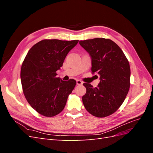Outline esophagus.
Listing matches in <instances>:
<instances>
[{"label":"esophagus","mask_w":153,"mask_h":153,"mask_svg":"<svg viewBox=\"0 0 153 153\" xmlns=\"http://www.w3.org/2000/svg\"><path fill=\"white\" fill-rule=\"evenodd\" d=\"M82 84H83V82L81 80H76V84L77 85H82Z\"/></svg>","instance_id":"34e87169"}]
</instances>
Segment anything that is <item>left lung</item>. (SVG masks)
I'll return each mask as SVG.
<instances>
[{"mask_svg": "<svg viewBox=\"0 0 153 153\" xmlns=\"http://www.w3.org/2000/svg\"><path fill=\"white\" fill-rule=\"evenodd\" d=\"M79 43L91 57L92 73H98L100 82L96 87L84 83L82 96L85 109L97 117L114 114L121 106L130 86V67L123 50L113 41L94 38Z\"/></svg>", "mask_w": 153, "mask_h": 153, "instance_id": "obj_1", "label": "left lung"}]
</instances>
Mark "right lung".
I'll list each match as a JSON object with an SVG mask.
<instances>
[{"mask_svg":"<svg viewBox=\"0 0 153 153\" xmlns=\"http://www.w3.org/2000/svg\"><path fill=\"white\" fill-rule=\"evenodd\" d=\"M78 40L43 39L27 53L20 72L24 94L29 105L45 117L61 113L76 82L56 77L66 55Z\"/></svg>","mask_w":153,"mask_h":153,"instance_id":"add662e5","label":"right lung"}]
</instances>
